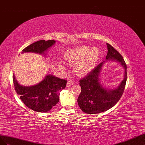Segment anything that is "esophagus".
Returning a JSON list of instances; mask_svg holds the SVG:
<instances>
[{
  "label": "esophagus",
  "instance_id": "1",
  "mask_svg": "<svg viewBox=\"0 0 145 145\" xmlns=\"http://www.w3.org/2000/svg\"><path fill=\"white\" fill-rule=\"evenodd\" d=\"M73 82H72V81H69L67 82V84H66V87L67 88H69V87H70L71 86H72L73 84Z\"/></svg>",
  "mask_w": 145,
  "mask_h": 145
}]
</instances>
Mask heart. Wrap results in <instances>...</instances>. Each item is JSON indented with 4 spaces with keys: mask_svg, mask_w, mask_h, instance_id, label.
I'll return each instance as SVG.
<instances>
[{
    "mask_svg": "<svg viewBox=\"0 0 145 145\" xmlns=\"http://www.w3.org/2000/svg\"><path fill=\"white\" fill-rule=\"evenodd\" d=\"M100 56V51L97 47L90 48L88 45H80L65 52L64 59L71 63H75L73 66V72L77 75L83 76L90 73L95 66ZM60 68L63 65L58 63Z\"/></svg>",
    "mask_w": 145,
    "mask_h": 145,
    "instance_id": "b5f03b06",
    "label": "heart"
}]
</instances>
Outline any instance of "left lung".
Wrapping results in <instances>:
<instances>
[{"label": "left lung", "mask_w": 145, "mask_h": 145, "mask_svg": "<svg viewBox=\"0 0 145 145\" xmlns=\"http://www.w3.org/2000/svg\"><path fill=\"white\" fill-rule=\"evenodd\" d=\"M107 53L106 61L102 62L88 75L80 81L81 92L78 104L85 113L95 114L110 109L121 97L127 80V67L122 56L109 44L106 43ZM107 61H116L124 69L123 78L116 88L112 89L105 86L100 79L101 72Z\"/></svg>", "instance_id": "left-lung-1"}]
</instances>
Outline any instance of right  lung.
<instances>
[{
	"mask_svg": "<svg viewBox=\"0 0 145 145\" xmlns=\"http://www.w3.org/2000/svg\"><path fill=\"white\" fill-rule=\"evenodd\" d=\"M56 42L55 40H40L28 45L22 51L35 53L46 57L47 52ZM13 80L16 93L28 108L38 112H47L59 101V92L65 89L67 81L47 74L39 83L25 86L20 84L13 74Z\"/></svg>",
	"mask_w": 145,
	"mask_h": 145,
	"instance_id": "1",
	"label": "right lung"
}]
</instances>
